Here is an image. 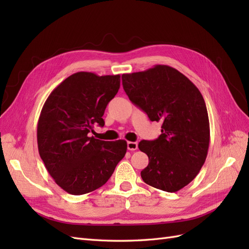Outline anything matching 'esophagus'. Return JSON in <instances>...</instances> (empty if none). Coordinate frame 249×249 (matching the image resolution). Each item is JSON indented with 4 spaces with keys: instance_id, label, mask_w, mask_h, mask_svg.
Returning <instances> with one entry per match:
<instances>
[{
    "instance_id": "34e87169",
    "label": "esophagus",
    "mask_w": 249,
    "mask_h": 249,
    "mask_svg": "<svg viewBox=\"0 0 249 249\" xmlns=\"http://www.w3.org/2000/svg\"><path fill=\"white\" fill-rule=\"evenodd\" d=\"M137 148H138V144L136 142H132V141L127 142V149L129 150H136Z\"/></svg>"
}]
</instances>
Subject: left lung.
<instances>
[{
	"label": "left lung",
	"mask_w": 249,
	"mask_h": 249,
	"mask_svg": "<svg viewBox=\"0 0 249 249\" xmlns=\"http://www.w3.org/2000/svg\"><path fill=\"white\" fill-rule=\"evenodd\" d=\"M130 101L152 122L162 123L159 138L139 142L148 157L141 171L143 182L157 189L177 192L198 175L210 144L205 100L193 83L168 65L123 74Z\"/></svg>",
	"instance_id": "obj_1"
}]
</instances>
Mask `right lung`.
Wrapping results in <instances>:
<instances>
[{
    "instance_id": "obj_1",
    "label": "right lung",
    "mask_w": 249,
    "mask_h": 249,
    "mask_svg": "<svg viewBox=\"0 0 249 249\" xmlns=\"http://www.w3.org/2000/svg\"><path fill=\"white\" fill-rule=\"evenodd\" d=\"M120 87V76L79 71L53 90L37 124V144L48 172L72 195L92 192L107 183L126 153V141L90 136Z\"/></svg>"
}]
</instances>
